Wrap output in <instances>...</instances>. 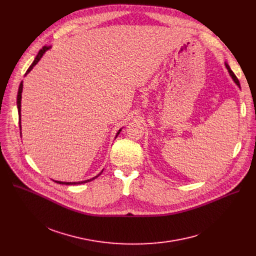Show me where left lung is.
<instances>
[{"label":"left lung","mask_w":256,"mask_h":256,"mask_svg":"<svg viewBox=\"0 0 256 256\" xmlns=\"http://www.w3.org/2000/svg\"><path fill=\"white\" fill-rule=\"evenodd\" d=\"M225 66H226V68H227V70H228V72H229V74H230V76L232 77V79H233V81L236 83V85L240 88V83H239V80L237 79V77L235 76V74H234V72H232V70L230 68V66H229V64H227V62H225Z\"/></svg>","instance_id":"obj_1"}]
</instances>
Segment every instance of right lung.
<instances>
[{
    "instance_id": "obj_1",
    "label": "right lung",
    "mask_w": 256,
    "mask_h": 256,
    "mask_svg": "<svg viewBox=\"0 0 256 256\" xmlns=\"http://www.w3.org/2000/svg\"><path fill=\"white\" fill-rule=\"evenodd\" d=\"M50 46H44L40 50V52L38 54V56H36V58H34V60H33V62L31 64V66L28 68V70H26V72H25V76L28 74V72L33 68V66L38 64V62H40V60L42 58V56L44 54V52L48 50H50ZM22 90H23V81L20 83V85H19V89H18V94H17V108H18V114H19V126H20V130H21V98H22ZM122 132V128L116 132V136L120 134V132ZM21 134V132H20ZM103 171V170H102ZM102 171L98 174V175H96L95 177H93V178H91V179H87V180H84V181H77V182H64V181H58V180H54V182H56V184H66V186H76V184H86V182H89V181H92L93 179H95V178H97L101 173H102Z\"/></svg>"
}]
</instances>
